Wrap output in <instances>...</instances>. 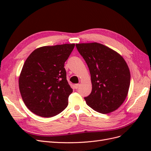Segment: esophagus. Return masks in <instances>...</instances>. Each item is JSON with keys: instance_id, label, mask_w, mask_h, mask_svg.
Returning a JSON list of instances; mask_svg holds the SVG:
<instances>
[{"instance_id": "1", "label": "esophagus", "mask_w": 151, "mask_h": 151, "mask_svg": "<svg viewBox=\"0 0 151 151\" xmlns=\"http://www.w3.org/2000/svg\"><path fill=\"white\" fill-rule=\"evenodd\" d=\"M79 84H75V88L76 89H78V87H79Z\"/></svg>"}]
</instances>
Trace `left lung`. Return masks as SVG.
I'll list each match as a JSON object with an SVG mask.
<instances>
[{"label":"left lung","mask_w":151,"mask_h":151,"mask_svg":"<svg viewBox=\"0 0 151 151\" xmlns=\"http://www.w3.org/2000/svg\"><path fill=\"white\" fill-rule=\"evenodd\" d=\"M88 66L92 90L84 97L89 107L101 114L115 111L126 99L130 83L129 67L119 54L98 43L76 44Z\"/></svg>","instance_id":"8db88e82"}]
</instances>
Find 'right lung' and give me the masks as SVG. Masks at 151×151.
Segmentation results:
<instances>
[{
  "label": "right lung",
  "instance_id": "obj_1",
  "mask_svg": "<svg viewBox=\"0 0 151 151\" xmlns=\"http://www.w3.org/2000/svg\"><path fill=\"white\" fill-rule=\"evenodd\" d=\"M75 45L41 47L34 50L25 61L19 86L23 102L32 113L50 117L67 106L73 89L67 81L64 63Z\"/></svg>",
  "mask_w": 151,
  "mask_h": 151
}]
</instances>
